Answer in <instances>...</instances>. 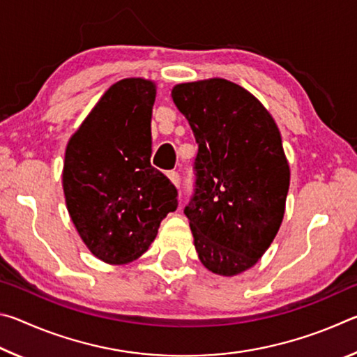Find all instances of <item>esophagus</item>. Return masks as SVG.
Wrapping results in <instances>:
<instances>
[{
	"label": "esophagus",
	"instance_id": "esophagus-1",
	"mask_svg": "<svg viewBox=\"0 0 357 357\" xmlns=\"http://www.w3.org/2000/svg\"><path fill=\"white\" fill-rule=\"evenodd\" d=\"M167 176L170 178V181L172 183L176 185V187H179V183H181V176H179V173L178 172H168L167 173Z\"/></svg>",
	"mask_w": 357,
	"mask_h": 357
}]
</instances>
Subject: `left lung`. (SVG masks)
I'll return each mask as SVG.
<instances>
[{
  "label": "left lung",
  "instance_id": "left-lung-1",
  "mask_svg": "<svg viewBox=\"0 0 357 357\" xmlns=\"http://www.w3.org/2000/svg\"><path fill=\"white\" fill-rule=\"evenodd\" d=\"M172 98L198 143L184 208L198 258L214 274L244 273L285 214L289 167L279 128L255 96L225 78L176 84Z\"/></svg>",
  "mask_w": 357,
  "mask_h": 357
}]
</instances>
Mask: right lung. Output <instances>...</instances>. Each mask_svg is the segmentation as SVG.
<instances>
[{
    "instance_id": "1",
    "label": "right lung",
    "mask_w": 357,
    "mask_h": 357,
    "mask_svg": "<svg viewBox=\"0 0 357 357\" xmlns=\"http://www.w3.org/2000/svg\"><path fill=\"white\" fill-rule=\"evenodd\" d=\"M155 84L124 78L107 89L70 137L63 189L72 222L94 257L126 264L142 257L178 190L151 165Z\"/></svg>"
}]
</instances>
